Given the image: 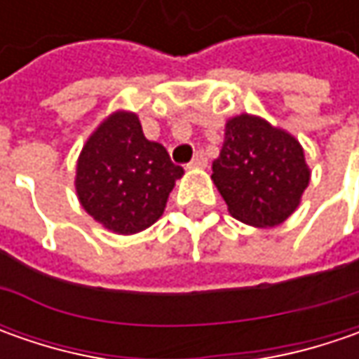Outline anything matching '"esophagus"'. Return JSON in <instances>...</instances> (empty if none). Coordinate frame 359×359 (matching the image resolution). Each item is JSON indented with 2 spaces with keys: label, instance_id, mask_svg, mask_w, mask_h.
Here are the masks:
<instances>
[{
  "label": "esophagus",
  "instance_id": "obj_1",
  "mask_svg": "<svg viewBox=\"0 0 359 359\" xmlns=\"http://www.w3.org/2000/svg\"><path fill=\"white\" fill-rule=\"evenodd\" d=\"M189 165H191V168H205V165H208L205 154H203V151H198V154L194 156V159L189 161Z\"/></svg>",
  "mask_w": 359,
  "mask_h": 359
}]
</instances>
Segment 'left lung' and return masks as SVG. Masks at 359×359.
Segmentation results:
<instances>
[{"mask_svg":"<svg viewBox=\"0 0 359 359\" xmlns=\"http://www.w3.org/2000/svg\"><path fill=\"white\" fill-rule=\"evenodd\" d=\"M212 180L229 214L255 228L287 219L310 184L304 149L296 140L254 116L229 119Z\"/></svg>","mask_w":359,"mask_h":359,"instance_id":"1","label":"left lung"}]
</instances>
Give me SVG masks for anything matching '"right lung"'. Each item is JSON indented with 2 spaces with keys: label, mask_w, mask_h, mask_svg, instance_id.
<instances>
[{
  "label": "right lung",
  "mask_w": 359,
  "mask_h": 359,
  "mask_svg": "<svg viewBox=\"0 0 359 359\" xmlns=\"http://www.w3.org/2000/svg\"><path fill=\"white\" fill-rule=\"evenodd\" d=\"M184 170L145 140L135 114H114L83 145L76 187L83 210L118 233H135L163 214Z\"/></svg>",
  "instance_id": "1"
}]
</instances>
